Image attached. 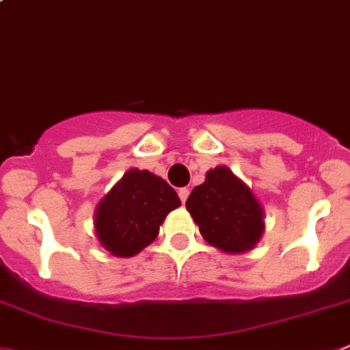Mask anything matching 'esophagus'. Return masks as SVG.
Listing matches in <instances>:
<instances>
[{"mask_svg":"<svg viewBox=\"0 0 350 350\" xmlns=\"http://www.w3.org/2000/svg\"><path fill=\"white\" fill-rule=\"evenodd\" d=\"M178 198H180L182 203H185V201H187V198H189V189H185V187L178 189Z\"/></svg>","mask_w":350,"mask_h":350,"instance_id":"esophagus-1","label":"esophagus"}]
</instances>
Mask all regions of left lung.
Here are the masks:
<instances>
[{
    "label": "left lung",
    "mask_w": 350,
    "mask_h": 350,
    "mask_svg": "<svg viewBox=\"0 0 350 350\" xmlns=\"http://www.w3.org/2000/svg\"><path fill=\"white\" fill-rule=\"evenodd\" d=\"M185 208L204 241L226 253L248 252L264 234V208L227 166L210 170L203 184L192 189Z\"/></svg>",
    "instance_id": "1"
}]
</instances>
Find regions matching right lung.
<instances>
[{"mask_svg": "<svg viewBox=\"0 0 350 350\" xmlns=\"http://www.w3.org/2000/svg\"><path fill=\"white\" fill-rule=\"evenodd\" d=\"M180 206L177 192L147 170H128L95 210L98 243L114 256H133L158 238L159 226Z\"/></svg>", "mask_w": 350, "mask_h": 350, "instance_id": "obj_1", "label": "right lung"}]
</instances>
